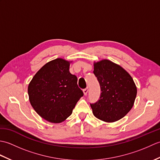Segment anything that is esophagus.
Returning a JSON list of instances; mask_svg holds the SVG:
<instances>
[{
  "label": "esophagus",
  "mask_w": 160,
  "mask_h": 160,
  "mask_svg": "<svg viewBox=\"0 0 160 160\" xmlns=\"http://www.w3.org/2000/svg\"><path fill=\"white\" fill-rule=\"evenodd\" d=\"M88 91H89V89H88V88H86V89H83V92H84V96H87L88 93Z\"/></svg>",
  "instance_id": "1"
}]
</instances>
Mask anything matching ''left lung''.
<instances>
[{"label":"left lung","mask_w":160,"mask_h":160,"mask_svg":"<svg viewBox=\"0 0 160 160\" xmlns=\"http://www.w3.org/2000/svg\"><path fill=\"white\" fill-rule=\"evenodd\" d=\"M93 73L100 83V100L90 104L95 117L107 122L120 120L133 106L137 87L132 77L108 60L94 63Z\"/></svg>","instance_id":"8db88e82"}]
</instances>
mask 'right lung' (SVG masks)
<instances>
[{"instance_id": "1", "label": "right lung", "mask_w": 160, "mask_h": 160, "mask_svg": "<svg viewBox=\"0 0 160 160\" xmlns=\"http://www.w3.org/2000/svg\"><path fill=\"white\" fill-rule=\"evenodd\" d=\"M70 62L56 58L45 64L28 86L30 103L40 117L60 123L72 113L83 92L78 78L69 72Z\"/></svg>"}]
</instances>
